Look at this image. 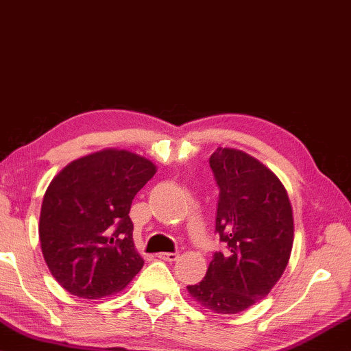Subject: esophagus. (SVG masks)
Here are the masks:
<instances>
[{
    "mask_svg": "<svg viewBox=\"0 0 351 351\" xmlns=\"http://www.w3.org/2000/svg\"><path fill=\"white\" fill-rule=\"evenodd\" d=\"M157 258L162 259V261H169V263H175V261L180 258V254L178 253H160Z\"/></svg>",
    "mask_w": 351,
    "mask_h": 351,
    "instance_id": "esophagus-1",
    "label": "esophagus"
}]
</instances>
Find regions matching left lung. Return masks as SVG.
Returning <instances> with one entry per match:
<instances>
[{"instance_id": "obj_1", "label": "left lung", "mask_w": 351, "mask_h": 351, "mask_svg": "<svg viewBox=\"0 0 351 351\" xmlns=\"http://www.w3.org/2000/svg\"><path fill=\"white\" fill-rule=\"evenodd\" d=\"M210 167L219 186L216 232L227 250L216 251L205 278L187 291L211 312L239 313L283 275L294 241L293 206L274 171L243 151L218 147Z\"/></svg>"}]
</instances>
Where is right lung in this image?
I'll use <instances>...</instances> for the list:
<instances>
[{
    "instance_id": "1",
    "label": "right lung",
    "mask_w": 351,
    "mask_h": 351,
    "mask_svg": "<svg viewBox=\"0 0 351 351\" xmlns=\"http://www.w3.org/2000/svg\"><path fill=\"white\" fill-rule=\"evenodd\" d=\"M156 165L125 149H103L73 160L49 184L39 241L53 278L84 299L116 294L145 261L133 243L130 206Z\"/></svg>"
}]
</instances>
